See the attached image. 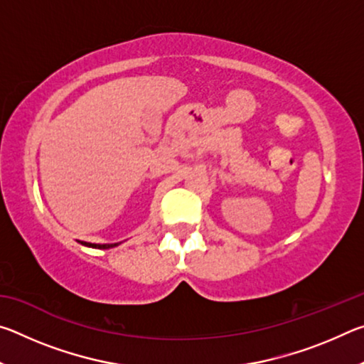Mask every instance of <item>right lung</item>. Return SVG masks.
I'll return each mask as SVG.
<instances>
[{"instance_id":"right-lung-1","label":"right lung","mask_w":364,"mask_h":364,"mask_svg":"<svg viewBox=\"0 0 364 364\" xmlns=\"http://www.w3.org/2000/svg\"><path fill=\"white\" fill-rule=\"evenodd\" d=\"M82 245H86V247H93V249H110V247H115V245L119 244H91V242H83L80 241Z\"/></svg>"}]
</instances>
